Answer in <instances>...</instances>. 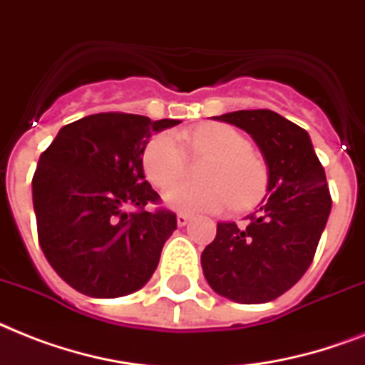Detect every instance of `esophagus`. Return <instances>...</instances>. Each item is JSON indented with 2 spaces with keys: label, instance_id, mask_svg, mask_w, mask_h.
<instances>
[{
  "label": "esophagus",
  "instance_id": "esophagus-1",
  "mask_svg": "<svg viewBox=\"0 0 365 365\" xmlns=\"http://www.w3.org/2000/svg\"><path fill=\"white\" fill-rule=\"evenodd\" d=\"M189 219H191V215H187V213H178L176 215L178 227H185V225L189 223Z\"/></svg>",
  "mask_w": 365,
  "mask_h": 365
}]
</instances>
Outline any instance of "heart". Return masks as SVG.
Returning <instances> with one entry per match:
<instances>
[{"label": "heart", "instance_id": "obj_1", "mask_svg": "<svg viewBox=\"0 0 365 365\" xmlns=\"http://www.w3.org/2000/svg\"><path fill=\"white\" fill-rule=\"evenodd\" d=\"M195 155L212 157L202 167L204 183H178L165 195V202L178 212H221L230 206L244 210L262 197L266 168L251 152V142L238 129L208 123L180 135ZM181 140V141H182ZM178 135H153L142 152V168L157 189L170 187L183 176L187 155Z\"/></svg>", "mask_w": 365, "mask_h": 365}]
</instances>
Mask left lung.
<instances>
[{"label": "left lung", "instance_id": "obj_1", "mask_svg": "<svg viewBox=\"0 0 365 365\" xmlns=\"http://www.w3.org/2000/svg\"><path fill=\"white\" fill-rule=\"evenodd\" d=\"M253 136L268 165V198L247 223H217L204 277L238 304H264L296 285L315 257L331 210L327 174L306 129L274 110L215 115Z\"/></svg>", "mask_w": 365, "mask_h": 365}]
</instances>
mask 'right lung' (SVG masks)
<instances>
[{
    "mask_svg": "<svg viewBox=\"0 0 365 365\" xmlns=\"http://www.w3.org/2000/svg\"><path fill=\"white\" fill-rule=\"evenodd\" d=\"M178 123L91 114L61 127L38 157L31 182L38 244L56 274L82 294H131L155 272L176 213L146 210L161 197L144 178L142 152L152 133Z\"/></svg>",
    "mask_w": 365,
    "mask_h": 365,
    "instance_id": "1",
    "label": "right lung"
}]
</instances>
